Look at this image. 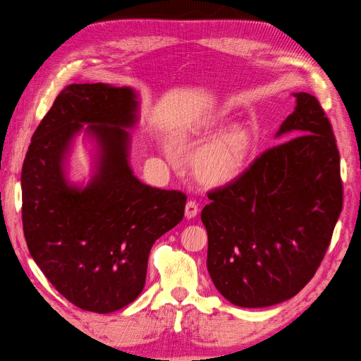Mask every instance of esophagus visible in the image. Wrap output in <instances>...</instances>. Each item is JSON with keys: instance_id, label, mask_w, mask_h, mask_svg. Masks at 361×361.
<instances>
[{"instance_id": "obj_1", "label": "esophagus", "mask_w": 361, "mask_h": 361, "mask_svg": "<svg viewBox=\"0 0 361 361\" xmlns=\"http://www.w3.org/2000/svg\"><path fill=\"white\" fill-rule=\"evenodd\" d=\"M198 202L194 201V200H190L187 204H185V217L187 219H194L197 214H198Z\"/></svg>"}]
</instances>
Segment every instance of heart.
<instances>
[{"mask_svg": "<svg viewBox=\"0 0 361 361\" xmlns=\"http://www.w3.org/2000/svg\"><path fill=\"white\" fill-rule=\"evenodd\" d=\"M220 117H210L204 127H216ZM250 156L248 134L238 127L230 128L204 145L195 157L197 174L209 183H221L238 174Z\"/></svg>", "mask_w": 361, "mask_h": 361, "instance_id": "b5f03b06", "label": "heart"}]
</instances>
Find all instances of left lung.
Masks as SVG:
<instances>
[{
    "label": "left lung",
    "mask_w": 361,
    "mask_h": 361,
    "mask_svg": "<svg viewBox=\"0 0 361 361\" xmlns=\"http://www.w3.org/2000/svg\"><path fill=\"white\" fill-rule=\"evenodd\" d=\"M295 110L237 178L209 191L201 212L207 269L217 290L240 307L294 297L320 267L343 209L340 156L319 99L294 94Z\"/></svg>",
    "instance_id": "obj_1"
}]
</instances>
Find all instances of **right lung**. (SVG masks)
Returning <instances> with one entry per match:
<instances>
[{
	"label": "right lung",
	"instance_id": "add662e5",
	"mask_svg": "<svg viewBox=\"0 0 361 361\" xmlns=\"http://www.w3.org/2000/svg\"><path fill=\"white\" fill-rule=\"evenodd\" d=\"M135 92L109 84H71L37 127L23 164V228L48 281L81 310L113 313L144 288L152 244L184 217L187 195L152 188L128 166L124 128L135 123ZM82 123L99 141V170L70 188L62 161Z\"/></svg>",
	"mask_w": 361,
	"mask_h": 361
}]
</instances>
